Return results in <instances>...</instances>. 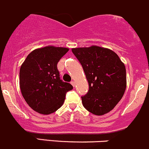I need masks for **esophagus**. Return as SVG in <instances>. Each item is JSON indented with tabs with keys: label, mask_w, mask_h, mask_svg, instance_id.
<instances>
[{
	"label": "esophagus",
	"mask_w": 149,
	"mask_h": 149,
	"mask_svg": "<svg viewBox=\"0 0 149 149\" xmlns=\"http://www.w3.org/2000/svg\"><path fill=\"white\" fill-rule=\"evenodd\" d=\"M71 84H72V86L73 87H74L75 86V82H74V81H72V82H71Z\"/></svg>",
	"instance_id": "obj_1"
}]
</instances>
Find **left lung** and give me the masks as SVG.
I'll return each instance as SVG.
<instances>
[{
    "mask_svg": "<svg viewBox=\"0 0 149 149\" xmlns=\"http://www.w3.org/2000/svg\"><path fill=\"white\" fill-rule=\"evenodd\" d=\"M89 84L86 95L81 97L83 107L95 115H104L115 107L126 89V69L116 53L92 45L72 48Z\"/></svg>",
    "mask_w": 149,
    "mask_h": 149,
    "instance_id": "8db88e82",
    "label": "left lung"
}]
</instances>
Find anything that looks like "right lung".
<instances>
[{
    "label": "right lung",
    "instance_id": "1",
    "mask_svg": "<svg viewBox=\"0 0 149 149\" xmlns=\"http://www.w3.org/2000/svg\"><path fill=\"white\" fill-rule=\"evenodd\" d=\"M69 51L62 47L46 46L32 51L22 64L19 85L28 105L37 112L50 114L64 104L72 85L60 79L57 64Z\"/></svg>",
    "mask_w": 149,
    "mask_h": 149
}]
</instances>
